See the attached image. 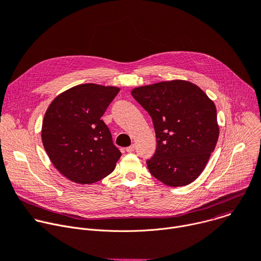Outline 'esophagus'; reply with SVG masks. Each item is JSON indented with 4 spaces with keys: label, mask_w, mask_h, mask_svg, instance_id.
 <instances>
[{
    "label": "esophagus",
    "mask_w": 261,
    "mask_h": 261,
    "mask_svg": "<svg viewBox=\"0 0 261 261\" xmlns=\"http://www.w3.org/2000/svg\"><path fill=\"white\" fill-rule=\"evenodd\" d=\"M134 150H135V146H134V145H131L130 147L126 148V151H127L128 153H132Z\"/></svg>",
    "instance_id": "obj_1"
}]
</instances>
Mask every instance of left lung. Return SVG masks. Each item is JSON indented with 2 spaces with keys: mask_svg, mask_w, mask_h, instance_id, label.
<instances>
[{
  "mask_svg": "<svg viewBox=\"0 0 261 261\" xmlns=\"http://www.w3.org/2000/svg\"><path fill=\"white\" fill-rule=\"evenodd\" d=\"M131 94L154 124L157 148L147 160L150 173L168 186L194 182L218 143L215 103L199 86L185 80L135 87Z\"/></svg>",
  "mask_w": 261,
  "mask_h": 261,
  "instance_id": "obj_1",
  "label": "left lung"
}]
</instances>
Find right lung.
I'll use <instances>...</instances> for the list:
<instances>
[{"mask_svg": "<svg viewBox=\"0 0 261 261\" xmlns=\"http://www.w3.org/2000/svg\"><path fill=\"white\" fill-rule=\"evenodd\" d=\"M118 91L115 86L80 84L58 94L46 109L42 145L68 180L91 184L113 172L122 153L101 117Z\"/></svg>", "mask_w": 261, "mask_h": 261, "instance_id": "obj_1", "label": "right lung"}]
</instances>
